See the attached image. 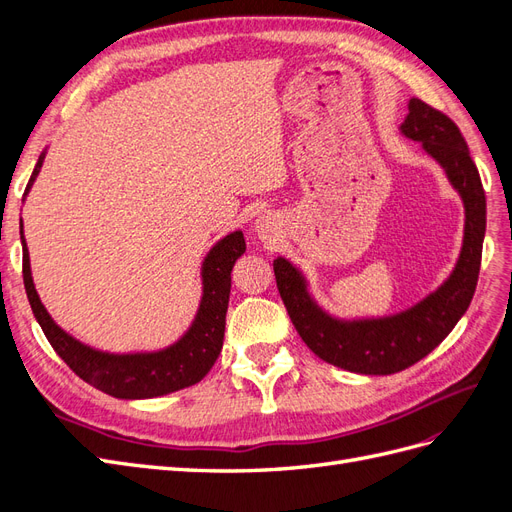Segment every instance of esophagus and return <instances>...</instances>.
<instances>
[{
  "mask_svg": "<svg viewBox=\"0 0 512 512\" xmlns=\"http://www.w3.org/2000/svg\"><path fill=\"white\" fill-rule=\"evenodd\" d=\"M254 228H256L258 235L265 237L267 232H271V230H273V222H271L269 215H260V218L256 220V226H254Z\"/></svg>",
  "mask_w": 512,
  "mask_h": 512,
  "instance_id": "esophagus-1",
  "label": "esophagus"
}]
</instances>
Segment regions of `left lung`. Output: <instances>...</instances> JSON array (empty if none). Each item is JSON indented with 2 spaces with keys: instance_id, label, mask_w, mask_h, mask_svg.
<instances>
[{
  "instance_id": "8db88e82",
  "label": "left lung",
  "mask_w": 512,
  "mask_h": 512,
  "mask_svg": "<svg viewBox=\"0 0 512 512\" xmlns=\"http://www.w3.org/2000/svg\"><path fill=\"white\" fill-rule=\"evenodd\" d=\"M399 132L421 143L427 156L442 166L463 203V243L451 275L425 299L397 314L339 318L314 299L297 265L282 256L273 260L277 290L307 348L322 361L365 376L395 374L444 342L470 307L483 256L487 203L466 138L444 113L418 98L408 102Z\"/></svg>"
}]
</instances>
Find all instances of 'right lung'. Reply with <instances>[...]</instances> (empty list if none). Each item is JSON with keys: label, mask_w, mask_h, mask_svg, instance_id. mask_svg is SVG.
Instances as JSON below:
<instances>
[{"label": "right lung", "mask_w": 512, "mask_h": 512, "mask_svg": "<svg viewBox=\"0 0 512 512\" xmlns=\"http://www.w3.org/2000/svg\"><path fill=\"white\" fill-rule=\"evenodd\" d=\"M46 149L40 153L38 164L29 179L25 196L40 173ZM21 245H23V282L29 305L42 327L49 344L66 361L76 376L83 378L94 389L117 399H151L175 393L203 380L213 363L218 361L224 344L226 309L230 297V273L237 258L245 252V239L241 230H232L207 252L200 267V294L194 320L177 342L160 350L138 352H108L89 346L70 335L66 329L46 312L38 290L34 286L29 250L23 235L21 220Z\"/></svg>", "instance_id": "1"}]
</instances>
